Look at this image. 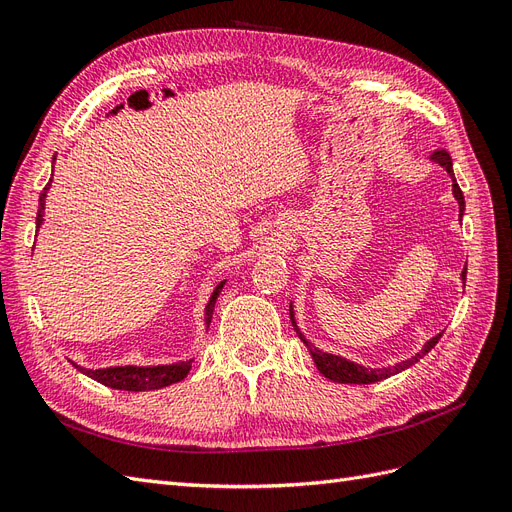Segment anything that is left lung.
Masks as SVG:
<instances>
[{
    "label": "left lung",
    "mask_w": 512,
    "mask_h": 512,
    "mask_svg": "<svg viewBox=\"0 0 512 512\" xmlns=\"http://www.w3.org/2000/svg\"><path fill=\"white\" fill-rule=\"evenodd\" d=\"M431 160L436 162V164H440V166L446 170V173L451 175V179H453V196H455V200L459 203V218H463V211H466V200H463V192L459 190V185H457V179H455V173H453V160H451V156H448V151L438 149V151H433ZM466 273H468V269L461 271V280H463V282H466ZM290 322H292L294 331H297L301 342L307 346L309 354H312V359H314V363H316L320 374H322L324 378H329V380H333V382H342V384H371V382H380V380H384V378H391V376L399 374V371H404V369L412 367L414 363L421 361L423 356H425L433 346H436V344L440 342V337H442V333H438L436 337H431L429 342L421 348V352L414 354L412 359H406V361H401V363H397V365L376 367V369H374V367H365V365H359V363H354V361H348V359H344V356L322 352V350H318L312 342H307L305 335H303V333L299 331V327H297V320H294V309H292V305H290Z\"/></svg>",
    "instance_id": "1"
}]
</instances>
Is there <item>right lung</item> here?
<instances>
[{
	"instance_id": "1",
	"label": "right lung",
	"mask_w": 512,
	"mask_h": 512,
	"mask_svg": "<svg viewBox=\"0 0 512 512\" xmlns=\"http://www.w3.org/2000/svg\"><path fill=\"white\" fill-rule=\"evenodd\" d=\"M55 160V158H53ZM53 179V177H51ZM51 188V181L46 183V188L40 194V207H38V215H36V226L40 228L44 222V203H46V192ZM226 280L215 286V290L211 292V299L205 307V324L209 327V322L213 318V309H215V301H218L220 292L224 288ZM194 359L190 361H179L173 365H151V367H136V365H121V367H106V369H85L81 365L72 363L76 369L83 371L85 376L94 378L96 382L111 386V389L117 391H156V389H164V386H170L175 382H181L185 376L190 374Z\"/></svg>"
}]
</instances>
